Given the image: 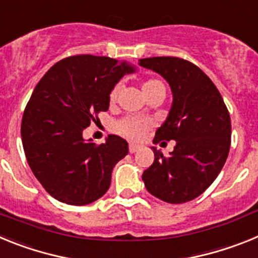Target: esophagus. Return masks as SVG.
Listing matches in <instances>:
<instances>
[{
  "instance_id": "obj_1",
  "label": "esophagus",
  "mask_w": 258,
  "mask_h": 258,
  "mask_svg": "<svg viewBox=\"0 0 258 258\" xmlns=\"http://www.w3.org/2000/svg\"><path fill=\"white\" fill-rule=\"evenodd\" d=\"M138 150H140V146L138 145H134V143H131V145H129V152H131V154H134V152H137Z\"/></svg>"
}]
</instances>
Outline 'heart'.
<instances>
[{"instance_id": "heart-1", "label": "heart", "mask_w": 258, "mask_h": 258, "mask_svg": "<svg viewBox=\"0 0 258 258\" xmlns=\"http://www.w3.org/2000/svg\"><path fill=\"white\" fill-rule=\"evenodd\" d=\"M157 89H165L161 81H159V80H147L142 85V93L143 95H147L150 93L157 90ZM117 94L118 86H115L112 89V92H111V95H109V101L115 102ZM149 126L150 121H147V120H143V118L138 117H126L122 121H120V124H118V131L121 132L124 136L132 138V140H138L149 129Z\"/></svg>"}]
</instances>
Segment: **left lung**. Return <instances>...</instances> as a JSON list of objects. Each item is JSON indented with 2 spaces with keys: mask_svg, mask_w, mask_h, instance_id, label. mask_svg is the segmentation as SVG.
<instances>
[{
  "mask_svg": "<svg viewBox=\"0 0 258 258\" xmlns=\"http://www.w3.org/2000/svg\"><path fill=\"white\" fill-rule=\"evenodd\" d=\"M172 90V106L154 142L175 141L169 156L152 147L154 164L142 174L151 195L170 204L190 202L217 178L231 142V121L217 88L199 67L174 56L141 59Z\"/></svg>",
  "mask_w": 258,
  "mask_h": 258,
  "instance_id": "left-lung-1",
  "label": "left lung"
}]
</instances>
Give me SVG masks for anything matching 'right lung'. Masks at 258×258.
I'll use <instances>...</instances> for the list:
<instances>
[{
	"label": "right lung",
	"mask_w": 258,
	"mask_h": 258,
	"mask_svg": "<svg viewBox=\"0 0 258 258\" xmlns=\"http://www.w3.org/2000/svg\"><path fill=\"white\" fill-rule=\"evenodd\" d=\"M136 71L125 60L76 55L52 66L36 85L23 115V149L54 199L86 206L107 192L113 166L129 151L127 142L108 136L97 146L83 132L95 113L108 109L116 84Z\"/></svg>",
	"instance_id": "right-lung-1"
}]
</instances>
